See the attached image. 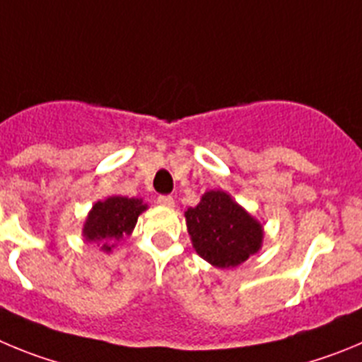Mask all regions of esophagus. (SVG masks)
Wrapping results in <instances>:
<instances>
[{"mask_svg":"<svg viewBox=\"0 0 362 362\" xmlns=\"http://www.w3.org/2000/svg\"><path fill=\"white\" fill-rule=\"evenodd\" d=\"M158 204L164 205V207H175V198L169 197V194H162V197H158Z\"/></svg>","mask_w":362,"mask_h":362,"instance_id":"obj_1","label":"esophagus"}]
</instances>
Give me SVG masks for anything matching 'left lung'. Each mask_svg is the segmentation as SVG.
I'll return each instance as SVG.
<instances>
[{
    "label": "left lung",
    "instance_id": "1",
    "mask_svg": "<svg viewBox=\"0 0 362 362\" xmlns=\"http://www.w3.org/2000/svg\"><path fill=\"white\" fill-rule=\"evenodd\" d=\"M184 216L197 254L218 269L242 265L263 245L262 223L221 189L202 194Z\"/></svg>",
    "mask_w": 362,
    "mask_h": 362
}]
</instances>
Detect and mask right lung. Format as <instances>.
Listing matches in <instances>:
<instances>
[{
	"label": "right lung",
	"instance_id": "add662e5",
	"mask_svg": "<svg viewBox=\"0 0 362 362\" xmlns=\"http://www.w3.org/2000/svg\"><path fill=\"white\" fill-rule=\"evenodd\" d=\"M148 204L142 198L128 197H108L106 200H99L88 213L83 226V236L86 242L95 243L103 252H112L113 247L129 236L136 226V220Z\"/></svg>",
	"mask_w": 362,
	"mask_h": 362
}]
</instances>
